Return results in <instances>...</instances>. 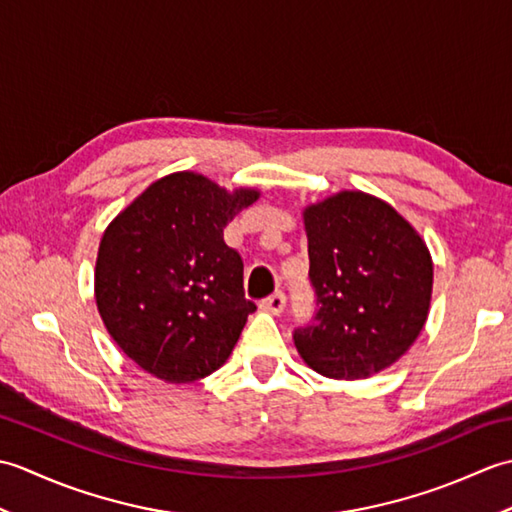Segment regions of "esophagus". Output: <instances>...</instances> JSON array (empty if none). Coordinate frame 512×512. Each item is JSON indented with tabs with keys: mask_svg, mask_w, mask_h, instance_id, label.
I'll list each match as a JSON object with an SVG mask.
<instances>
[{
	"mask_svg": "<svg viewBox=\"0 0 512 512\" xmlns=\"http://www.w3.org/2000/svg\"><path fill=\"white\" fill-rule=\"evenodd\" d=\"M284 308H286V295L281 290L262 301V310H266V312L281 314V312H284Z\"/></svg>",
	"mask_w": 512,
	"mask_h": 512,
	"instance_id": "obj_1",
	"label": "esophagus"
}]
</instances>
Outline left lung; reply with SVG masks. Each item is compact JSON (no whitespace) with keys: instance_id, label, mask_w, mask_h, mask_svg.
Here are the masks:
<instances>
[{"instance_id":"8db88e82","label":"left lung","mask_w":512,"mask_h":512,"mask_svg":"<svg viewBox=\"0 0 512 512\" xmlns=\"http://www.w3.org/2000/svg\"><path fill=\"white\" fill-rule=\"evenodd\" d=\"M317 314L297 350L328 378H367L396 363L429 314L433 264L413 226L383 200L341 191L303 211Z\"/></svg>"}]
</instances>
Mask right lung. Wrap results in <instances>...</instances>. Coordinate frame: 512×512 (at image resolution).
I'll use <instances>...</instances> for the list:
<instances>
[{"instance_id": "obj_1", "label": "right lung", "mask_w": 512, "mask_h": 512, "mask_svg": "<svg viewBox=\"0 0 512 512\" xmlns=\"http://www.w3.org/2000/svg\"><path fill=\"white\" fill-rule=\"evenodd\" d=\"M259 198L200 173L160 178L103 233L96 306L118 347L147 374L193 383L222 367L257 306L224 228Z\"/></svg>"}]
</instances>
